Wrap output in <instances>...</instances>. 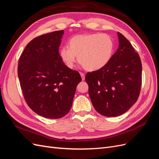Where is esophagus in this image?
<instances>
[{
  "label": "esophagus",
  "mask_w": 159,
  "mask_h": 159,
  "mask_svg": "<svg viewBox=\"0 0 159 159\" xmlns=\"http://www.w3.org/2000/svg\"><path fill=\"white\" fill-rule=\"evenodd\" d=\"M80 74L81 77V79H82V80L84 81L85 80V74L84 73H82V72H80Z\"/></svg>",
  "instance_id": "obj_1"
}]
</instances>
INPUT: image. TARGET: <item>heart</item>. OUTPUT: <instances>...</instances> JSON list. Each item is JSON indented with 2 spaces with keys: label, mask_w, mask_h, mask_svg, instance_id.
<instances>
[{
  "label": "heart",
  "mask_w": 159,
  "mask_h": 159,
  "mask_svg": "<svg viewBox=\"0 0 159 159\" xmlns=\"http://www.w3.org/2000/svg\"><path fill=\"white\" fill-rule=\"evenodd\" d=\"M114 41L107 34H90L76 35L69 40V46L61 48L60 56L69 68L78 61L89 71L103 68L111 60L114 52Z\"/></svg>",
  "instance_id": "1"
}]
</instances>
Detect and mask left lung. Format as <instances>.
I'll return each mask as SVG.
<instances>
[{
    "label": "left lung",
    "mask_w": 159,
    "mask_h": 159,
    "mask_svg": "<svg viewBox=\"0 0 159 159\" xmlns=\"http://www.w3.org/2000/svg\"><path fill=\"white\" fill-rule=\"evenodd\" d=\"M119 48L103 68L88 72L85 81L95 109L103 116L125 113L137 101L142 84L140 56L122 34Z\"/></svg>",
    "instance_id": "obj_1"
}]
</instances>
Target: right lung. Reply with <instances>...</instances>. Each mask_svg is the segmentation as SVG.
<instances>
[{"instance_id":"right-lung-1","label":"right lung","mask_w":159,"mask_h":159,"mask_svg":"<svg viewBox=\"0 0 159 159\" xmlns=\"http://www.w3.org/2000/svg\"><path fill=\"white\" fill-rule=\"evenodd\" d=\"M63 34L54 31L34 38L18 60V75L26 102L34 112L48 119L68 114L81 81L79 72L60 57Z\"/></svg>"}]
</instances>
